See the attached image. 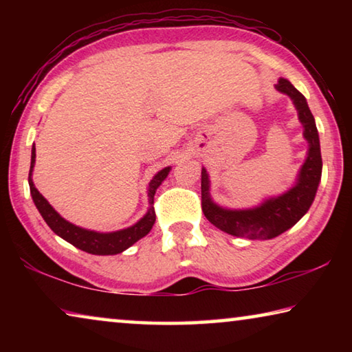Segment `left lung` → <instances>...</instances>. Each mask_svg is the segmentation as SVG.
Listing matches in <instances>:
<instances>
[{"label": "left lung", "mask_w": 352, "mask_h": 352, "mask_svg": "<svg viewBox=\"0 0 352 352\" xmlns=\"http://www.w3.org/2000/svg\"><path fill=\"white\" fill-rule=\"evenodd\" d=\"M278 91L289 94L298 110L305 127V138L309 141V153L302 164L296 186L281 197L267 200L254 210L230 211L214 205L210 199V180L201 169V211L210 222L225 233L247 239H272L292 228L311 208L321 178V151L317 126L309 110L306 98L287 79H279Z\"/></svg>", "instance_id": "obj_1"}]
</instances>
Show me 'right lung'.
<instances>
[{
  "label": "right lung",
  "mask_w": 352,
  "mask_h": 352,
  "mask_svg": "<svg viewBox=\"0 0 352 352\" xmlns=\"http://www.w3.org/2000/svg\"><path fill=\"white\" fill-rule=\"evenodd\" d=\"M35 163V146H32V155H31V170H29V188H31V195L35 206L40 211L41 217L45 219V222L50 225V228L54 231L57 236H60L62 239L69 242L71 245L77 247L79 250H83V252L91 253V254H118L124 252V250L129 248L130 245H133L136 241H140L141 237H144L148 231L152 230V226L155 223V208H153V195L155 190L162 184L166 177L169 174L170 168H166L163 170H160L157 175L153 177V180L148 183L147 192H148V201H151V208L144 217H142L138 223H135L133 226H130L127 230H121L116 231V233H96V231H88L79 228L73 223H69L60 217L57 214V211L52 208L50 204H47L46 199L41 195L37 188L34 186L32 182V168Z\"/></svg>",
  "instance_id": "add662e5"
}]
</instances>
